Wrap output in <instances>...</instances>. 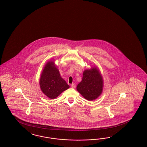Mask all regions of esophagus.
<instances>
[{"instance_id":"esophagus-1","label":"esophagus","mask_w":147,"mask_h":147,"mask_svg":"<svg viewBox=\"0 0 147 147\" xmlns=\"http://www.w3.org/2000/svg\"><path fill=\"white\" fill-rule=\"evenodd\" d=\"M76 84H72L71 85V87L72 88H76Z\"/></svg>"}]
</instances>
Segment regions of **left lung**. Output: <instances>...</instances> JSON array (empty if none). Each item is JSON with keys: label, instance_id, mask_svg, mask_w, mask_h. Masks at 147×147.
<instances>
[{"label": "left lung", "instance_id": "8db88e82", "mask_svg": "<svg viewBox=\"0 0 147 147\" xmlns=\"http://www.w3.org/2000/svg\"><path fill=\"white\" fill-rule=\"evenodd\" d=\"M101 75L96 68L92 70H85L83 73L82 81L78 85L76 89L88 100L96 99L100 95L103 82Z\"/></svg>", "mask_w": 147, "mask_h": 147}]
</instances>
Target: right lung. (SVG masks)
<instances>
[{"instance_id": "1", "label": "right lung", "mask_w": 147, "mask_h": 147, "mask_svg": "<svg viewBox=\"0 0 147 147\" xmlns=\"http://www.w3.org/2000/svg\"><path fill=\"white\" fill-rule=\"evenodd\" d=\"M53 62H48L42 71L40 80L42 91L51 99H54L67 90L69 86L61 78L59 71L52 65Z\"/></svg>"}]
</instances>
